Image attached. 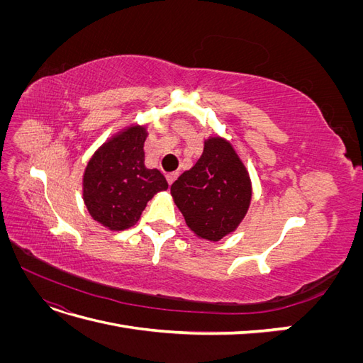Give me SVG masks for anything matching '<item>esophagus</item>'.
Wrapping results in <instances>:
<instances>
[{
	"mask_svg": "<svg viewBox=\"0 0 363 363\" xmlns=\"http://www.w3.org/2000/svg\"><path fill=\"white\" fill-rule=\"evenodd\" d=\"M179 177V174L177 172H171V174H168L167 175V180H168V184L171 186L174 182H175V179H177Z\"/></svg>",
	"mask_w": 363,
	"mask_h": 363,
	"instance_id": "esophagus-1",
	"label": "esophagus"
}]
</instances>
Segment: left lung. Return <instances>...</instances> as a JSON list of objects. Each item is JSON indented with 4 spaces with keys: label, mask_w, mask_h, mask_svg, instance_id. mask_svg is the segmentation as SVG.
Returning a JSON list of instances; mask_svg holds the SVG:
<instances>
[{
    "label": "left lung",
    "mask_w": 363,
    "mask_h": 363,
    "mask_svg": "<svg viewBox=\"0 0 363 363\" xmlns=\"http://www.w3.org/2000/svg\"><path fill=\"white\" fill-rule=\"evenodd\" d=\"M171 195L191 232L218 242L244 221L252 184L232 142L213 135L204 139L203 155L194 167L172 183Z\"/></svg>",
    "instance_id": "8db88e82"
}]
</instances>
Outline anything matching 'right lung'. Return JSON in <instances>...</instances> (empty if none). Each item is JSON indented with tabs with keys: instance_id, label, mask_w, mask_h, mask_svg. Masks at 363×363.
I'll return each instance as SVG.
<instances>
[{
	"instance_id": "obj_1",
	"label": "right lung",
	"mask_w": 363,
	"mask_h": 363,
	"mask_svg": "<svg viewBox=\"0 0 363 363\" xmlns=\"http://www.w3.org/2000/svg\"><path fill=\"white\" fill-rule=\"evenodd\" d=\"M147 124H130L96 148L83 174V201L87 212L107 230L133 227L147 203L168 189L156 168H147L144 144Z\"/></svg>"
}]
</instances>
